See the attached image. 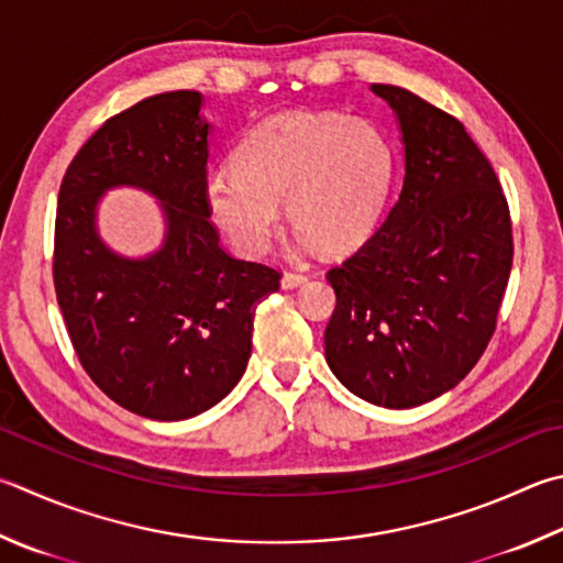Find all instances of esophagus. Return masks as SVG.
Wrapping results in <instances>:
<instances>
[{
    "mask_svg": "<svg viewBox=\"0 0 563 563\" xmlns=\"http://www.w3.org/2000/svg\"><path fill=\"white\" fill-rule=\"evenodd\" d=\"M308 280V275L305 273H300V271H288V273H283V278H280V285L285 290H292V288H300V285Z\"/></svg>",
    "mask_w": 563,
    "mask_h": 563,
    "instance_id": "obj_1",
    "label": "esophagus"
}]
</instances>
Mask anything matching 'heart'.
<instances>
[{
  "label": "heart",
  "instance_id": "obj_1",
  "mask_svg": "<svg viewBox=\"0 0 563 563\" xmlns=\"http://www.w3.org/2000/svg\"><path fill=\"white\" fill-rule=\"evenodd\" d=\"M233 165L211 172L207 199L239 251H268L280 203H288V219L302 236L324 253H344L382 217L394 152L364 120L280 112L243 137Z\"/></svg>",
  "mask_w": 563,
  "mask_h": 563
}]
</instances>
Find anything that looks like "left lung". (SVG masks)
Returning a JSON list of instances; mask_svg holds the SVG:
<instances>
[{"label":"left lung","mask_w":563,"mask_h":563,"mask_svg":"<svg viewBox=\"0 0 563 563\" xmlns=\"http://www.w3.org/2000/svg\"><path fill=\"white\" fill-rule=\"evenodd\" d=\"M372 90L398 118L406 177L382 227L327 273L336 308L324 356L354 396L413 408L463 382L493 340L512 221L463 122L406 88Z\"/></svg>","instance_id":"1"}]
</instances>
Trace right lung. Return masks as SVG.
Masks as SVG:
<instances>
[{"label": "right lung", "instance_id": "right-lung-1", "mask_svg": "<svg viewBox=\"0 0 563 563\" xmlns=\"http://www.w3.org/2000/svg\"><path fill=\"white\" fill-rule=\"evenodd\" d=\"M211 125L201 93L172 90L103 122L58 191L54 285L86 374L108 398L152 421H184L241 382L255 308L280 273L219 246L207 199ZM161 199L166 243L145 260L110 252L95 227L108 188Z\"/></svg>", "mask_w": 563, "mask_h": 563}]
</instances>
